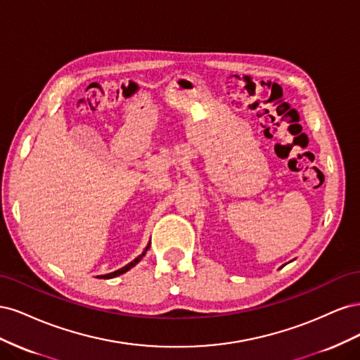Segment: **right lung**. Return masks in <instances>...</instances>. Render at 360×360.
I'll list each match as a JSON object with an SVG mask.
<instances>
[{
  "instance_id": "1",
  "label": "right lung",
  "mask_w": 360,
  "mask_h": 360,
  "mask_svg": "<svg viewBox=\"0 0 360 360\" xmlns=\"http://www.w3.org/2000/svg\"><path fill=\"white\" fill-rule=\"evenodd\" d=\"M148 248H150V243H148V246L146 248V250L143 254H141L139 257H136L134 261H130V263L127 264V266H124V267H122V269H118V270H115V271H112V274H108V275H102V276H97V278H101V279H111V278H115V276H118V275H123V274H126L127 270H130L132 269L134 266H136L139 261H141V258H143L144 255H146V252L148 250Z\"/></svg>"
}]
</instances>
